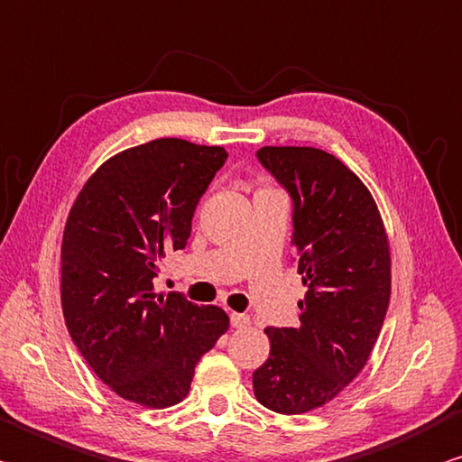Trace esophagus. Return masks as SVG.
I'll list each match as a JSON object with an SVG mask.
<instances>
[{
    "mask_svg": "<svg viewBox=\"0 0 462 462\" xmlns=\"http://www.w3.org/2000/svg\"><path fill=\"white\" fill-rule=\"evenodd\" d=\"M230 323H232V327L240 329V327L250 325V317L245 313H230Z\"/></svg>",
    "mask_w": 462,
    "mask_h": 462,
    "instance_id": "1",
    "label": "esophagus"
}]
</instances>
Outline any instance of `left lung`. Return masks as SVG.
Masks as SVG:
<instances>
[{
  "label": "left lung",
  "mask_w": 462,
  "mask_h": 462,
  "mask_svg": "<svg viewBox=\"0 0 462 462\" xmlns=\"http://www.w3.org/2000/svg\"><path fill=\"white\" fill-rule=\"evenodd\" d=\"M258 162L292 198V246L307 287L297 327H266L254 396L279 414L321 408L364 370L392 289L390 242L364 181L315 147H263Z\"/></svg>",
  "instance_id": "8db88e82"
}]
</instances>
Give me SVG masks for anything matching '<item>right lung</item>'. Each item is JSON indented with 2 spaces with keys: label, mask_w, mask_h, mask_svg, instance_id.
<instances>
[{
  "label": "right lung",
  "mask_w": 462,
  "mask_h": 462,
  "mask_svg": "<svg viewBox=\"0 0 462 462\" xmlns=\"http://www.w3.org/2000/svg\"><path fill=\"white\" fill-rule=\"evenodd\" d=\"M224 147L155 139L125 149L82 186L64 226L60 297L82 357L116 396L167 408L188 396L196 364L228 331L224 309L155 292L159 263L188 245Z\"/></svg>",
  "instance_id": "right-lung-1"
}]
</instances>
